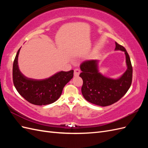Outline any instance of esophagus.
<instances>
[{"instance_id": "1", "label": "esophagus", "mask_w": 148, "mask_h": 148, "mask_svg": "<svg viewBox=\"0 0 148 148\" xmlns=\"http://www.w3.org/2000/svg\"><path fill=\"white\" fill-rule=\"evenodd\" d=\"M80 73V70L79 69H76L74 70V76L75 77H78Z\"/></svg>"}]
</instances>
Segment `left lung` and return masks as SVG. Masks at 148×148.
Here are the masks:
<instances>
[{
  "instance_id": "obj_1",
  "label": "left lung",
  "mask_w": 148,
  "mask_h": 148,
  "mask_svg": "<svg viewBox=\"0 0 148 148\" xmlns=\"http://www.w3.org/2000/svg\"><path fill=\"white\" fill-rule=\"evenodd\" d=\"M116 51L125 52L127 69L117 79L106 77L98 70V60H86L80 65L82 72L79 77L83 83L82 92L84 99L92 104L100 106L113 104L128 91L132 82L133 69L130 56L124 47L115 42Z\"/></svg>"
}]
</instances>
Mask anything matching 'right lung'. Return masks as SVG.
Wrapping results in <instances>:
<instances>
[{
    "label": "right lung",
    "mask_w": 148,
    "mask_h": 148,
    "mask_svg": "<svg viewBox=\"0 0 148 148\" xmlns=\"http://www.w3.org/2000/svg\"><path fill=\"white\" fill-rule=\"evenodd\" d=\"M20 49L13 64V82L17 91L26 101L34 105H47L56 102L61 96L65 84L73 78V70L61 71L43 79L26 77L20 71L18 64Z\"/></svg>",
    "instance_id": "1"
}]
</instances>
